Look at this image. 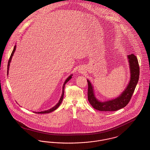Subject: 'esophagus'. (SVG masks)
Segmentation results:
<instances>
[{"label":"esophagus","mask_w":150,"mask_h":150,"mask_svg":"<svg viewBox=\"0 0 150 150\" xmlns=\"http://www.w3.org/2000/svg\"><path fill=\"white\" fill-rule=\"evenodd\" d=\"M79 72H80V73H82V72H83V70H81V69H79Z\"/></svg>","instance_id":"34e87169"}]
</instances>
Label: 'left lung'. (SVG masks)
I'll return each instance as SVG.
<instances>
[{
    "mask_svg": "<svg viewBox=\"0 0 150 150\" xmlns=\"http://www.w3.org/2000/svg\"><path fill=\"white\" fill-rule=\"evenodd\" d=\"M130 73V78L127 87L124 91L117 98L107 101L100 102L96 97L93 87L89 80L88 99L92 106L100 111H114L125 107L132 98L136 86L138 83L139 76V66L137 58L133 54L128 56Z\"/></svg>",
    "mask_w": 150,
    "mask_h": 150,
    "instance_id": "1",
    "label": "left lung"
}]
</instances>
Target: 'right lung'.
Instances as JSON below:
<instances>
[{"label": "right lung", "mask_w": 150, "mask_h": 150, "mask_svg": "<svg viewBox=\"0 0 150 150\" xmlns=\"http://www.w3.org/2000/svg\"><path fill=\"white\" fill-rule=\"evenodd\" d=\"M16 45H14L13 50L12 51V53H11V55L10 58H9V61H8L7 66V75L8 74V70H9V68L10 62H11V61L12 56H13L14 52H15V50H16ZM72 74L70 75L67 78V79L65 80L64 84V85H63V87H62V93L61 97V98H60V100H59V102L56 104V105H55L54 107L51 108L50 110H46V111H41V112H34L36 113V114H47V113H50V112H51L54 111L55 110H56L57 108L59 106V105H61V102H62V100H63L64 95V86H65V84L67 83V82H68V81L72 78Z\"/></svg>", "instance_id": "obj_1"}]
</instances>
